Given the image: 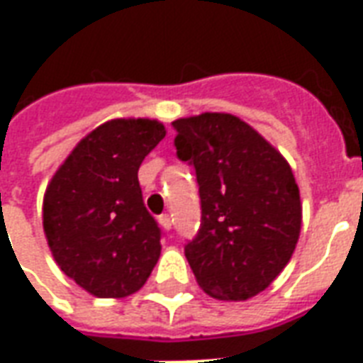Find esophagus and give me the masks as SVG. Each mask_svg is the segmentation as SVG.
<instances>
[{
  "mask_svg": "<svg viewBox=\"0 0 363 363\" xmlns=\"http://www.w3.org/2000/svg\"><path fill=\"white\" fill-rule=\"evenodd\" d=\"M159 223L163 225L165 229H171V225H173V221H171V216L169 213H163V216H159Z\"/></svg>",
  "mask_w": 363,
  "mask_h": 363,
  "instance_id": "34e87169",
  "label": "esophagus"
}]
</instances>
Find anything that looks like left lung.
Returning <instances> with one entry per match:
<instances>
[{
	"label": "left lung",
	"mask_w": 363,
	"mask_h": 363,
	"mask_svg": "<svg viewBox=\"0 0 363 363\" xmlns=\"http://www.w3.org/2000/svg\"><path fill=\"white\" fill-rule=\"evenodd\" d=\"M173 128L177 155L196 171L202 206L186 260L208 296L245 301L267 289L296 251V177L280 151L233 114L204 112Z\"/></svg>",
	"instance_id": "obj_1"
}]
</instances>
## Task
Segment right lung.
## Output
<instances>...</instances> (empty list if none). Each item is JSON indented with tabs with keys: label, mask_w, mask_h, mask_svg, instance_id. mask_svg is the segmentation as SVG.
<instances>
[{
	"label": "right lung",
	"mask_w": 363,
	"mask_h": 363,
	"mask_svg": "<svg viewBox=\"0 0 363 363\" xmlns=\"http://www.w3.org/2000/svg\"><path fill=\"white\" fill-rule=\"evenodd\" d=\"M165 134L157 120H108L75 145L46 189L52 257L91 296H130L157 264L161 229L143 206L138 169Z\"/></svg>",
	"instance_id": "1"
}]
</instances>
